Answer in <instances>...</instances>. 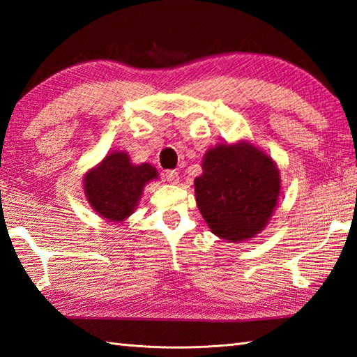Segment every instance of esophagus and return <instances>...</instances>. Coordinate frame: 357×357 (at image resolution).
Instances as JSON below:
<instances>
[{
  "label": "esophagus",
  "mask_w": 357,
  "mask_h": 357,
  "mask_svg": "<svg viewBox=\"0 0 357 357\" xmlns=\"http://www.w3.org/2000/svg\"><path fill=\"white\" fill-rule=\"evenodd\" d=\"M165 179L172 184H178L179 183V173L176 170H167L165 172Z\"/></svg>",
  "instance_id": "obj_1"
}]
</instances>
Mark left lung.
<instances>
[{
    "label": "left lung",
    "instance_id": "8db88e82",
    "mask_svg": "<svg viewBox=\"0 0 357 357\" xmlns=\"http://www.w3.org/2000/svg\"><path fill=\"white\" fill-rule=\"evenodd\" d=\"M196 204L210 230L242 242L268 224L280 193L275 161L253 144H219L207 150L195 179Z\"/></svg>",
    "mask_w": 357,
    "mask_h": 357
}]
</instances>
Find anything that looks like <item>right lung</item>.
Returning <instances> with one entry per match:
<instances>
[{
	"instance_id": "add662e5",
	"label": "right lung",
	"mask_w": 357,
	"mask_h": 357,
	"mask_svg": "<svg viewBox=\"0 0 357 357\" xmlns=\"http://www.w3.org/2000/svg\"><path fill=\"white\" fill-rule=\"evenodd\" d=\"M158 178L153 165H135L126 151H112L84 176V193L92 208L110 222H123L130 216L144 187Z\"/></svg>"
}]
</instances>
